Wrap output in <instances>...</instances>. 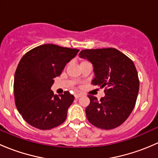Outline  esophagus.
<instances>
[{
  "instance_id": "1",
  "label": "esophagus",
  "mask_w": 158,
  "mask_h": 158,
  "mask_svg": "<svg viewBox=\"0 0 158 158\" xmlns=\"http://www.w3.org/2000/svg\"><path fill=\"white\" fill-rule=\"evenodd\" d=\"M82 94H80V93H77V94H76V95H75V98H79V97H81L82 96Z\"/></svg>"
}]
</instances>
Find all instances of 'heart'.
<instances>
[{
  "mask_svg": "<svg viewBox=\"0 0 158 158\" xmlns=\"http://www.w3.org/2000/svg\"><path fill=\"white\" fill-rule=\"evenodd\" d=\"M84 62H87V61H85V60H84V61H82V63H84Z\"/></svg>",
  "mask_w": 158,
  "mask_h": 158,
  "instance_id": "heart-1",
  "label": "heart"
}]
</instances>
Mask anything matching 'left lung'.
<instances>
[{
  "mask_svg": "<svg viewBox=\"0 0 158 158\" xmlns=\"http://www.w3.org/2000/svg\"><path fill=\"white\" fill-rule=\"evenodd\" d=\"M93 66L92 84L106 87L105 96L98 101L88 95L90 103L85 109L89 122L102 129H113L128 118L136 102L139 79L131 60L118 49H84L79 54Z\"/></svg>",
  "mask_w": 158,
  "mask_h": 158,
  "instance_id": "left-lung-1",
  "label": "left lung"
}]
</instances>
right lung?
<instances>
[{"label":"right lung","instance_id":"1","mask_svg":"<svg viewBox=\"0 0 158 158\" xmlns=\"http://www.w3.org/2000/svg\"><path fill=\"white\" fill-rule=\"evenodd\" d=\"M79 51L44 44L22 57L14 75V98L17 110L31 126L48 130L65 122L74 96L69 92L54 95L51 86Z\"/></svg>","mask_w":158,"mask_h":158}]
</instances>
